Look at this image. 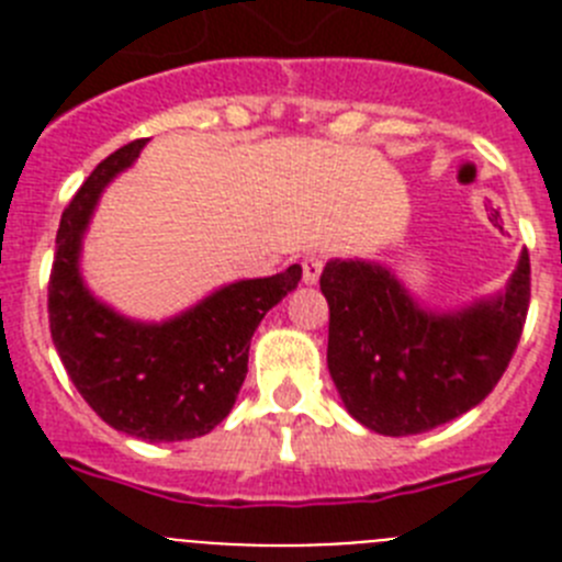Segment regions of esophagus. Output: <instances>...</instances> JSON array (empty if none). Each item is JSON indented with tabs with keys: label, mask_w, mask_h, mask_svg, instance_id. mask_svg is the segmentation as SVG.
<instances>
[{
	"label": "esophagus",
	"mask_w": 562,
	"mask_h": 562,
	"mask_svg": "<svg viewBox=\"0 0 562 562\" xmlns=\"http://www.w3.org/2000/svg\"><path fill=\"white\" fill-rule=\"evenodd\" d=\"M301 267H304V281H306V284H315L317 278H321V272H324V258H321V256H306L304 261H301Z\"/></svg>",
	"instance_id": "1"
}]
</instances>
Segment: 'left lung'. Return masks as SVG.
I'll return each mask as SVG.
<instances>
[{
	"mask_svg": "<svg viewBox=\"0 0 562 562\" xmlns=\"http://www.w3.org/2000/svg\"><path fill=\"white\" fill-rule=\"evenodd\" d=\"M329 374L349 414L385 436H411L475 408L518 349L532 297L529 252L495 301L428 315L385 267L329 261Z\"/></svg>",
	"mask_w": 562,
	"mask_h": 562,
	"instance_id": "1",
	"label": "left lung"
}]
</instances>
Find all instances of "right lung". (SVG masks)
I'll return each instance as SVG.
<instances>
[{"instance_id": "obj_1", "label": "right lung", "mask_w": 562, "mask_h": 562, "mask_svg": "<svg viewBox=\"0 0 562 562\" xmlns=\"http://www.w3.org/2000/svg\"><path fill=\"white\" fill-rule=\"evenodd\" d=\"M143 146L132 140L109 154L64 207L47 286L49 335L78 394L106 425L146 441L196 439L231 414L252 331L295 290L301 267L225 286L162 326L132 324L98 304L78 278L83 227L106 182Z\"/></svg>"}]
</instances>
